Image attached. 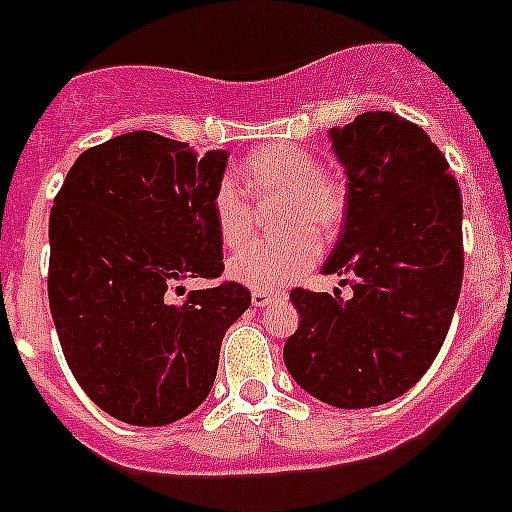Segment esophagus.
<instances>
[{"instance_id":"1","label":"esophagus","mask_w":512,"mask_h":512,"mask_svg":"<svg viewBox=\"0 0 512 512\" xmlns=\"http://www.w3.org/2000/svg\"><path fill=\"white\" fill-rule=\"evenodd\" d=\"M274 297H276L274 292H266V289H253L251 304H253V307H266L269 302H274Z\"/></svg>"}]
</instances>
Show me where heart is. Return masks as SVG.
<instances>
[{
	"label": "heart",
	"mask_w": 512,
	"mask_h": 512,
	"mask_svg": "<svg viewBox=\"0 0 512 512\" xmlns=\"http://www.w3.org/2000/svg\"><path fill=\"white\" fill-rule=\"evenodd\" d=\"M241 182L261 200H279L276 225L287 231L259 241L228 261V276L253 289H279L302 279L320 259V238L340 231L348 195L332 172L299 144L261 147L243 164L241 175L225 172L213 187L210 210L220 241L238 248L253 236V203Z\"/></svg>",
	"instance_id": "obj_1"
}]
</instances>
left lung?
<instances>
[{"mask_svg": "<svg viewBox=\"0 0 512 512\" xmlns=\"http://www.w3.org/2000/svg\"><path fill=\"white\" fill-rule=\"evenodd\" d=\"M348 208L325 274L353 297L292 289L299 327L284 345L294 381L337 409L409 391L437 358L462 289V195L421 126L368 111L332 129Z\"/></svg>", "mask_w": 512, "mask_h": 512, "instance_id": "8db88e82", "label": "left lung"}]
</instances>
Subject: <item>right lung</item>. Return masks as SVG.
I'll return each mask as SVG.
<instances>
[{
    "label": "right lung",
    "instance_id": "add662e5",
    "mask_svg": "<svg viewBox=\"0 0 512 512\" xmlns=\"http://www.w3.org/2000/svg\"><path fill=\"white\" fill-rule=\"evenodd\" d=\"M228 152L129 131L75 159L50 210L48 297L70 373L98 409L164 426L210 393L225 330L251 304L238 281L172 302L182 279H218L210 198Z\"/></svg>",
    "mask_w": 512,
    "mask_h": 512
}]
</instances>
